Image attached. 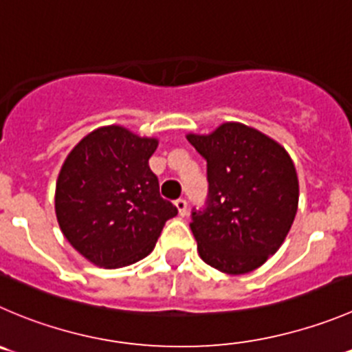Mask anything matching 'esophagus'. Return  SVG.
<instances>
[{
  "label": "esophagus",
  "instance_id": "1",
  "mask_svg": "<svg viewBox=\"0 0 352 352\" xmlns=\"http://www.w3.org/2000/svg\"><path fill=\"white\" fill-rule=\"evenodd\" d=\"M174 206H176V209H178L179 216H182V217L186 216V210H188V206H186V200H183V199L176 200V202H174Z\"/></svg>",
  "mask_w": 352,
  "mask_h": 352
}]
</instances>
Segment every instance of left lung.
<instances>
[{"label": "left lung", "mask_w": 352, "mask_h": 352, "mask_svg": "<svg viewBox=\"0 0 352 352\" xmlns=\"http://www.w3.org/2000/svg\"><path fill=\"white\" fill-rule=\"evenodd\" d=\"M186 140L207 160V207L193 210L190 223L199 256L226 274L257 270L287 239L299 206L289 152L240 122Z\"/></svg>", "instance_id": "left-lung-1"}]
</instances>
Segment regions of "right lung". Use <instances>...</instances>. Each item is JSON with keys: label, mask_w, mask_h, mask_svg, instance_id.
Instances as JSON below:
<instances>
[{"label": "right lung", "mask_w": 352, "mask_h": 352, "mask_svg": "<svg viewBox=\"0 0 352 352\" xmlns=\"http://www.w3.org/2000/svg\"><path fill=\"white\" fill-rule=\"evenodd\" d=\"M159 140L103 126L70 150L58 173L55 212L70 245L100 267L148 256L178 209L159 193L148 159Z\"/></svg>", "instance_id": "1"}]
</instances>
